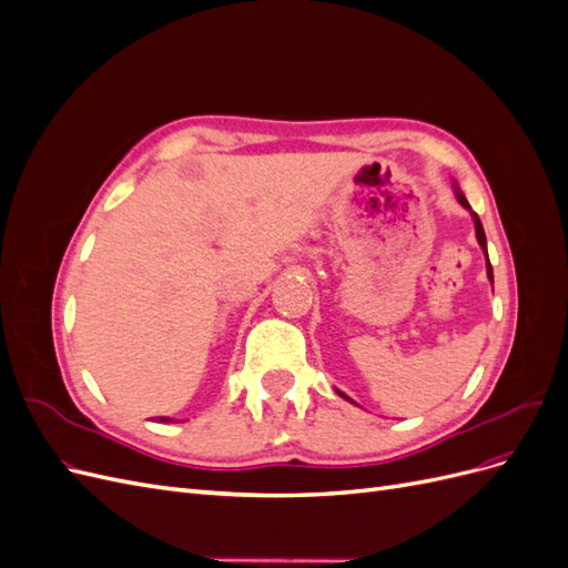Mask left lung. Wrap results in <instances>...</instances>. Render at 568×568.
Returning a JSON list of instances; mask_svg holds the SVG:
<instances>
[{
  "label": "left lung",
  "instance_id": "left-lung-1",
  "mask_svg": "<svg viewBox=\"0 0 568 568\" xmlns=\"http://www.w3.org/2000/svg\"><path fill=\"white\" fill-rule=\"evenodd\" d=\"M457 199H459V203L464 205V209H469V203H467V199H464V194H457ZM474 225H476V239H478V244H480V248L486 251V257H488V248H486V234H484V225H480V220H478V215L474 213ZM488 277L493 280V267H490V261H488ZM338 395H343L341 390H338ZM343 398H346V395H343ZM351 400V398H348Z\"/></svg>",
  "mask_w": 568,
  "mask_h": 568
}]
</instances>
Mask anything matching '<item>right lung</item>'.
I'll list each match as a JSON object with an SVG mask.
<instances>
[{
  "mask_svg": "<svg viewBox=\"0 0 568 568\" xmlns=\"http://www.w3.org/2000/svg\"><path fill=\"white\" fill-rule=\"evenodd\" d=\"M159 419H161V422H170V419H168V417H159Z\"/></svg>",
  "mask_w": 568,
  "mask_h": 568,
  "instance_id": "obj_1",
  "label": "right lung"
}]
</instances>
